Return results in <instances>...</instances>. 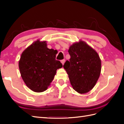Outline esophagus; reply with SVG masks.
Segmentation results:
<instances>
[{"instance_id": "obj_1", "label": "esophagus", "mask_w": 124, "mask_h": 124, "mask_svg": "<svg viewBox=\"0 0 124 124\" xmlns=\"http://www.w3.org/2000/svg\"><path fill=\"white\" fill-rule=\"evenodd\" d=\"M65 62V59H62V61H61V62L62 63V65L64 64Z\"/></svg>"}]
</instances>
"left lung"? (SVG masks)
Listing matches in <instances>:
<instances>
[{
  "mask_svg": "<svg viewBox=\"0 0 124 124\" xmlns=\"http://www.w3.org/2000/svg\"><path fill=\"white\" fill-rule=\"evenodd\" d=\"M69 61L63 66L73 88L78 93L88 92L94 87L101 72V61L97 52L82 41L70 46Z\"/></svg>",
  "mask_w": 124,
  "mask_h": 124,
  "instance_id": "8db88e82",
  "label": "left lung"
}]
</instances>
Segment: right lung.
<instances>
[{"label": "right lung", "mask_w": 124, "mask_h": 124, "mask_svg": "<svg viewBox=\"0 0 124 124\" xmlns=\"http://www.w3.org/2000/svg\"><path fill=\"white\" fill-rule=\"evenodd\" d=\"M46 41H36L22 53L18 63L21 77L32 91L42 92L53 80L56 70L62 67L56 60L57 51L47 47Z\"/></svg>", "instance_id": "right-lung-1"}]
</instances>
